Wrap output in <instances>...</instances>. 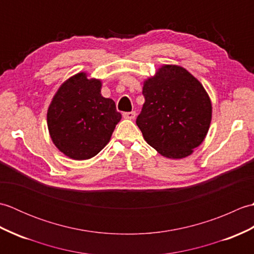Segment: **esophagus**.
<instances>
[{"instance_id": "esophagus-1", "label": "esophagus", "mask_w": 254, "mask_h": 254, "mask_svg": "<svg viewBox=\"0 0 254 254\" xmlns=\"http://www.w3.org/2000/svg\"><path fill=\"white\" fill-rule=\"evenodd\" d=\"M136 117V113L135 111H131V112H124L123 113V118L126 119H130V120H133L134 118Z\"/></svg>"}]
</instances>
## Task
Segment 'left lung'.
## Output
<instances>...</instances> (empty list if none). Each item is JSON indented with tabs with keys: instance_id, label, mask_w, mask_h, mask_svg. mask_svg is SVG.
Listing matches in <instances>:
<instances>
[{
	"instance_id": "1",
	"label": "left lung",
	"mask_w": 254,
	"mask_h": 254,
	"mask_svg": "<svg viewBox=\"0 0 254 254\" xmlns=\"http://www.w3.org/2000/svg\"><path fill=\"white\" fill-rule=\"evenodd\" d=\"M143 95L136 124L145 141L165 157L191 155L212 120V104L203 85L186 68L164 65L145 80Z\"/></svg>"
}]
</instances>
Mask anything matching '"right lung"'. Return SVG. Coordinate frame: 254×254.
<instances>
[{
	"label": "right lung",
	"instance_id": "obj_1",
	"mask_svg": "<svg viewBox=\"0 0 254 254\" xmlns=\"http://www.w3.org/2000/svg\"><path fill=\"white\" fill-rule=\"evenodd\" d=\"M101 82L78 73L64 82L47 113L52 142L75 160L94 157L109 143L121 113L101 96Z\"/></svg>",
	"mask_w": 254,
	"mask_h": 254
}]
</instances>
